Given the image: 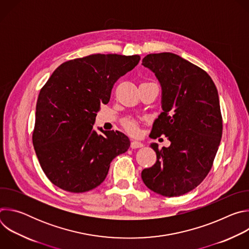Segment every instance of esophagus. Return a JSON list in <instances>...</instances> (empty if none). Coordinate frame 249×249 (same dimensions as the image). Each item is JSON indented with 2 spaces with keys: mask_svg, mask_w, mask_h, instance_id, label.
<instances>
[{
  "mask_svg": "<svg viewBox=\"0 0 249 249\" xmlns=\"http://www.w3.org/2000/svg\"><path fill=\"white\" fill-rule=\"evenodd\" d=\"M144 145L141 143V142L138 141H132L131 144H130V148L131 149H139V148H143Z\"/></svg>",
  "mask_w": 249,
  "mask_h": 249,
  "instance_id": "1",
  "label": "esophagus"
}]
</instances>
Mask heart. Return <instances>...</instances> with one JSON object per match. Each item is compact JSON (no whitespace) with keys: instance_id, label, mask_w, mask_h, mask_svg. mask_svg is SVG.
Here are the masks:
<instances>
[{"instance_id":"obj_1","label":"heart","mask_w":249,"mask_h":249,"mask_svg":"<svg viewBox=\"0 0 249 249\" xmlns=\"http://www.w3.org/2000/svg\"><path fill=\"white\" fill-rule=\"evenodd\" d=\"M122 126L126 130V132H128L130 135L136 136L139 134V126H138V123L134 119L128 118V119L123 120Z\"/></svg>"}]
</instances>
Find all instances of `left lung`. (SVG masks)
<instances>
[{"instance_id":"1","label":"left lung","mask_w":249,"mask_h":249,"mask_svg":"<svg viewBox=\"0 0 249 249\" xmlns=\"http://www.w3.org/2000/svg\"><path fill=\"white\" fill-rule=\"evenodd\" d=\"M162 89V109L153 125L151 138L168 137V148H151L156 163L142 171L152 191L166 197L183 195L208 175L218 152L223 118L217 88L205 71L180 56L149 54L143 59Z\"/></svg>"}]
</instances>
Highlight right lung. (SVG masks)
<instances>
[{
  "label": "right lung",
  "instance_id": "obj_1",
  "mask_svg": "<svg viewBox=\"0 0 249 249\" xmlns=\"http://www.w3.org/2000/svg\"><path fill=\"white\" fill-rule=\"evenodd\" d=\"M139 55L92 54L61 64L40 89L33 147L47 178L73 193L103 182L110 162L130 147L119 131L92 130L100 103H108L117 80L134 69Z\"/></svg>",
  "mask_w": 249,
  "mask_h": 249
}]
</instances>
